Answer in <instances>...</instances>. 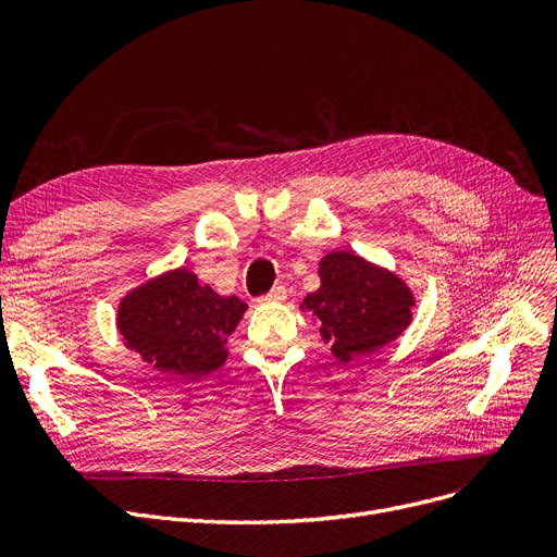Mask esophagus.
<instances>
[{"instance_id":"obj_1","label":"esophagus","mask_w":557,"mask_h":557,"mask_svg":"<svg viewBox=\"0 0 557 557\" xmlns=\"http://www.w3.org/2000/svg\"><path fill=\"white\" fill-rule=\"evenodd\" d=\"M286 300V288L284 286H273L267 296H261L259 302L267 305V302H282Z\"/></svg>"}]
</instances>
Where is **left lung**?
Returning a JSON list of instances; mask_svg holds the SVG:
<instances>
[{"mask_svg": "<svg viewBox=\"0 0 557 557\" xmlns=\"http://www.w3.org/2000/svg\"><path fill=\"white\" fill-rule=\"evenodd\" d=\"M320 288L300 309L320 325L332 355L347 363L395 341L413 318V294L395 273L336 250L320 259Z\"/></svg>", "mask_w": 557, "mask_h": 557, "instance_id": "obj_1", "label": "left lung"}]
</instances>
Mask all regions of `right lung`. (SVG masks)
Wrapping results in <instances>:
<instances>
[{
  "instance_id": "right-lung-1",
  "label": "right lung",
  "mask_w": 557,
  "mask_h": 557,
  "mask_svg": "<svg viewBox=\"0 0 557 557\" xmlns=\"http://www.w3.org/2000/svg\"><path fill=\"white\" fill-rule=\"evenodd\" d=\"M248 309L237 296H219L175 269L133 288L116 311L126 347L169 376H198L227 359V336Z\"/></svg>"
}]
</instances>
